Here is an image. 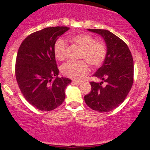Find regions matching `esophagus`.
Segmentation results:
<instances>
[{
    "instance_id": "esophagus-1",
    "label": "esophagus",
    "mask_w": 150,
    "mask_h": 150,
    "mask_svg": "<svg viewBox=\"0 0 150 150\" xmlns=\"http://www.w3.org/2000/svg\"><path fill=\"white\" fill-rule=\"evenodd\" d=\"M72 83H73L74 84H75V85H79V84H81V82H80V81H75V80H74V81H72Z\"/></svg>"
}]
</instances>
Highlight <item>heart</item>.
I'll return each instance as SVG.
<instances>
[{
  "mask_svg": "<svg viewBox=\"0 0 150 150\" xmlns=\"http://www.w3.org/2000/svg\"><path fill=\"white\" fill-rule=\"evenodd\" d=\"M71 40L81 50L79 58L84 61L66 63L61 66V72L65 76L81 80L89 71V66L86 62L93 68L100 66L105 59L107 48L104 43L97 41L94 37L87 34H81L72 37ZM67 48V42L61 38L57 40L54 45L55 58L58 61L66 59Z\"/></svg>",
  "mask_w": 150,
  "mask_h": 150,
  "instance_id": "heart-1",
  "label": "heart"
}]
</instances>
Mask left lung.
Listing matches in <instances>:
<instances>
[{"label":"left lung","instance_id":"1","mask_svg":"<svg viewBox=\"0 0 150 150\" xmlns=\"http://www.w3.org/2000/svg\"><path fill=\"white\" fill-rule=\"evenodd\" d=\"M101 35L107 46L103 66L94 76L100 83L91 81V92L84 96L86 104L100 112H109L120 105L130 92L134 81V61L127 45L106 29H88ZM103 82L105 86H103Z\"/></svg>","mask_w":150,"mask_h":150}]
</instances>
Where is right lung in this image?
I'll use <instances>...</instances> for the list:
<instances>
[{
	"label": "right lung",
	"instance_id": "add662e5",
	"mask_svg": "<svg viewBox=\"0 0 150 150\" xmlns=\"http://www.w3.org/2000/svg\"><path fill=\"white\" fill-rule=\"evenodd\" d=\"M67 27H47L27 36L18 48L15 74L23 96L40 110L50 111L64 103L65 89L71 82L58 77L54 45Z\"/></svg>",
	"mask_w": 150,
	"mask_h": 150
}]
</instances>
